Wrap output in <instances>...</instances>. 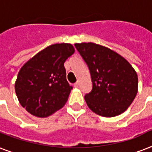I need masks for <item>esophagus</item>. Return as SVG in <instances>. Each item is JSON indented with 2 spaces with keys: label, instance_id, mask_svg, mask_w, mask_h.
<instances>
[{
  "label": "esophagus",
  "instance_id": "34e87169",
  "mask_svg": "<svg viewBox=\"0 0 152 152\" xmlns=\"http://www.w3.org/2000/svg\"><path fill=\"white\" fill-rule=\"evenodd\" d=\"M79 85H80V83H79V81H77L76 83H74V87H75V88H78Z\"/></svg>",
  "mask_w": 152,
  "mask_h": 152
}]
</instances>
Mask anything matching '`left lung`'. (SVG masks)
<instances>
[{
    "label": "left lung",
    "mask_w": 152,
    "mask_h": 152,
    "mask_svg": "<svg viewBox=\"0 0 152 152\" xmlns=\"http://www.w3.org/2000/svg\"><path fill=\"white\" fill-rule=\"evenodd\" d=\"M88 64L92 90L84 96L91 110L111 118L124 113L138 91L137 72L115 51L93 42L75 44Z\"/></svg>",
    "instance_id": "1"
}]
</instances>
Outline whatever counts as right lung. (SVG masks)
I'll return each instance as SVG.
<instances>
[{"mask_svg":"<svg viewBox=\"0 0 152 152\" xmlns=\"http://www.w3.org/2000/svg\"><path fill=\"white\" fill-rule=\"evenodd\" d=\"M75 52L70 43L47 46L20 69L15 91L20 105L32 115L46 118L66 103L72 87L64 63Z\"/></svg>","mask_w":152,"mask_h":152,"instance_id":"1","label":"right lung"}]
</instances>
